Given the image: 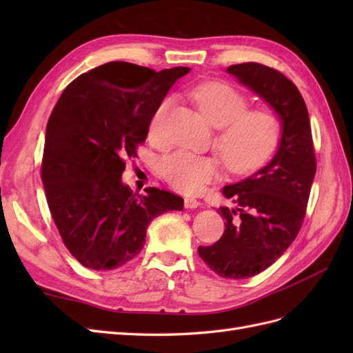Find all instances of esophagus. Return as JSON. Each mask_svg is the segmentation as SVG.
Segmentation results:
<instances>
[{
	"label": "esophagus",
	"mask_w": 353,
	"mask_h": 353,
	"mask_svg": "<svg viewBox=\"0 0 353 353\" xmlns=\"http://www.w3.org/2000/svg\"><path fill=\"white\" fill-rule=\"evenodd\" d=\"M184 206H185L187 209H196V208L200 206V201L196 200V199H193V197H187V199L184 200Z\"/></svg>",
	"instance_id": "esophagus-1"
}]
</instances>
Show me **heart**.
I'll use <instances>...</instances> for the list:
<instances>
[{
  "label": "heart",
  "mask_w": 353,
  "mask_h": 353,
  "mask_svg": "<svg viewBox=\"0 0 353 353\" xmlns=\"http://www.w3.org/2000/svg\"><path fill=\"white\" fill-rule=\"evenodd\" d=\"M190 97L206 117L219 128L216 148L223 163L234 174H248L263 165L274 153L281 135L280 116L272 109H250L243 92L227 82L200 83L190 91ZM170 100L160 103L148 126L153 143L163 140V123ZM162 176L175 190L196 194L221 174L216 156H203L188 150H175L160 162Z\"/></svg>",
  "instance_id": "heart-1"
}]
</instances>
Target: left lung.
<instances>
[{"mask_svg": "<svg viewBox=\"0 0 353 353\" xmlns=\"http://www.w3.org/2000/svg\"><path fill=\"white\" fill-rule=\"evenodd\" d=\"M227 73L268 103L280 116L281 138L268 165L222 194L236 208L218 209L225 231L199 254L222 279L259 274L288 249L301 230L316 170L309 114L296 85L279 70L259 63L232 65Z\"/></svg>", "mask_w": 353, "mask_h": 353, "instance_id": "left-lung-1", "label": "left lung"}]
</instances>
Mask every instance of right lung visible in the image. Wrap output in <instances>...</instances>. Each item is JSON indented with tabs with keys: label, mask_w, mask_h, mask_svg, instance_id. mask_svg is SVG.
<instances>
[{
	"label": "right lung",
	"mask_w": 353,
	"mask_h": 353,
	"mask_svg": "<svg viewBox=\"0 0 353 353\" xmlns=\"http://www.w3.org/2000/svg\"><path fill=\"white\" fill-rule=\"evenodd\" d=\"M188 72L112 61L61 92L47 123L41 178L61 240L85 268H121L141 252L156 216L183 210L179 196L154 187L134 193L122 174L156 109Z\"/></svg>",
	"instance_id": "right-lung-1"
}]
</instances>
